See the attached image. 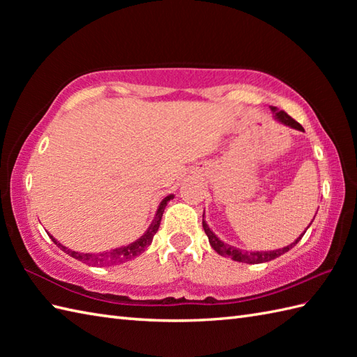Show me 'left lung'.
Listing matches in <instances>:
<instances>
[{"instance_id": "left-lung-1", "label": "left lung", "mask_w": 357, "mask_h": 357, "mask_svg": "<svg viewBox=\"0 0 357 357\" xmlns=\"http://www.w3.org/2000/svg\"><path fill=\"white\" fill-rule=\"evenodd\" d=\"M273 113H275V118L279 121V123H282L285 126H290L293 128H296V130H301L304 132V127H302L298 121H294L290 115H287V113L284 110H278L276 107H271ZM204 218V215H202ZM202 227H204V231H206V234L208 236V242L210 245L213 247V250L216 253H219L221 256H225V257H231L233 261H238V262H245V264H262V262H268L271 259H276V257H279L280 255L287 253L288 250L293 248L298 242L301 241V238L304 236V233L301 234V236L296 239L294 242H291L290 245H287L284 248H278V250H273V252H244V250H239L236 247H231L229 244H224V242L219 239L216 234L211 231L208 229L207 222L204 221L202 219ZM310 227V225H308ZM307 227V229H308Z\"/></svg>"}]
</instances>
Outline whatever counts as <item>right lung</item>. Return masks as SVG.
<instances>
[{"instance_id": "obj_1", "label": "right lung", "mask_w": 357, "mask_h": 357, "mask_svg": "<svg viewBox=\"0 0 357 357\" xmlns=\"http://www.w3.org/2000/svg\"><path fill=\"white\" fill-rule=\"evenodd\" d=\"M170 199H173V195H169L165 196V198L161 201V204H159V207L156 210V215H155V219L153 222L150 224V227L147 229V231L142 234V236L139 239H136L135 242H132V244H128L126 247H119V248H113L110 250V252H104V253H96V255H92V253H79V252H73V250L64 247L63 244H59V242L50 236V239L55 242V244L64 250V252L75 257V259H78L81 262L84 264H89V265H95V267H104V265H116V264H123L126 261H130L133 259L135 256L141 255L144 250H146L150 244L151 241H153V236L156 234L158 229H159V224H161V219H162V213H164V208L167 206V202H169Z\"/></svg>"}]
</instances>
